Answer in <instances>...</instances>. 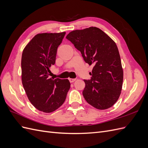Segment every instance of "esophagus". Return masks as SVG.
I'll use <instances>...</instances> for the list:
<instances>
[{"instance_id":"obj_1","label":"esophagus","mask_w":148,"mask_h":148,"mask_svg":"<svg viewBox=\"0 0 148 148\" xmlns=\"http://www.w3.org/2000/svg\"><path fill=\"white\" fill-rule=\"evenodd\" d=\"M69 81H70V83H73L76 80V79H75V78L74 79L73 78H69Z\"/></svg>"}]
</instances>
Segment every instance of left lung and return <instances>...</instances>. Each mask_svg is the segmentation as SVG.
Here are the masks:
<instances>
[{
  "label": "left lung",
  "instance_id": "8db88e82",
  "mask_svg": "<svg viewBox=\"0 0 148 148\" xmlns=\"http://www.w3.org/2000/svg\"><path fill=\"white\" fill-rule=\"evenodd\" d=\"M66 38L94 67L90 79H84L83 95L95 108L104 110L117 102L122 88L123 72L115 42L96 27L71 31Z\"/></svg>",
  "mask_w": 148,
  "mask_h": 148
}]
</instances>
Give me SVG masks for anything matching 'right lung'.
<instances>
[{
    "mask_svg": "<svg viewBox=\"0 0 148 148\" xmlns=\"http://www.w3.org/2000/svg\"><path fill=\"white\" fill-rule=\"evenodd\" d=\"M65 32L38 34L31 40L21 57L22 84L36 108L50 113L65 101L70 88L69 79L49 78V68L56 63L57 48Z\"/></svg>",
    "mask_w": 148,
    "mask_h": 148,
    "instance_id": "add662e5",
    "label": "right lung"
}]
</instances>
